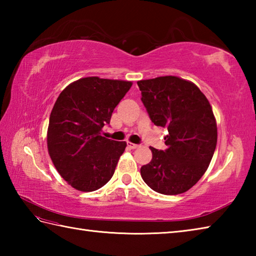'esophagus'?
I'll list each match as a JSON object with an SVG mask.
<instances>
[{
  "label": "esophagus",
  "instance_id": "obj_1",
  "mask_svg": "<svg viewBox=\"0 0 256 256\" xmlns=\"http://www.w3.org/2000/svg\"><path fill=\"white\" fill-rule=\"evenodd\" d=\"M128 148H131V150H135V148H138L140 145H138V144L131 143V142H128Z\"/></svg>",
  "mask_w": 256,
  "mask_h": 256
}]
</instances>
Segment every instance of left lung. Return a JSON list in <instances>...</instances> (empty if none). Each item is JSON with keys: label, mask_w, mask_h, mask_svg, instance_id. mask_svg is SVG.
I'll return each mask as SVG.
<instances>
[{"label": "left lung", "mask_w": 256, "mask_h": 256, "mask_svg": "<svg viewBox=\"0 0 256 256\" xmlns=\"http://www.w3.org/2000/svg\"><path fill=\"white\" fill-rule=\"evenodd\" d=\"M142 101L156 126L166 128V150L150 146L152 160L140 167L148 187L162 194L186 192L199 182L218 140L210 102L194 82L176 76L138 81Z\"/></svg>", "instance_id": "8db88e82"}]
</instances>
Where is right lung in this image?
Segmentation results:
<instances>
[{
  "mask_svg": "<svg viewBox=\"0 0 256 256\" xmlns=\"http://www.w3.org/2000/svg\"><path fill=\"white\" fill-rule=\"evenodd\" d=\"M132 84L86 77L68 84L57 98L47 130L48 154L74 189L94 192L112 178L126 143L101 136L102 128Z\"/></svg>",
  "mask_w": 256,
  "mask_h": 256,
  "instance_id": "obj_1",
  "label": "right lung"
}]
</instances>
